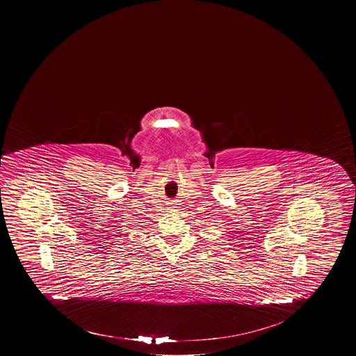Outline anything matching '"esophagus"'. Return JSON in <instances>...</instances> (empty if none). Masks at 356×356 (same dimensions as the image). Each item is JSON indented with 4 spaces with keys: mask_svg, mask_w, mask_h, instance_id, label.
Segmentation results:
<instances>
[{
    "mask_svg": "<svg viewBox=\"0 0 356 356\" xmlns=\"http://www.w3.org/2000/svg\"><path fill=\"white\" fill-rule=\"evenodd\" d=\"M170 209H171V207H170Z\"/></svg>",
    "mask_w": 356,
    "mask_h": 356,
    "instance_id": "1",
    "label": "esophagus"
}]
</instances>
